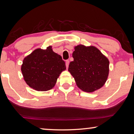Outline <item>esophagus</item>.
I'll use <instances>...</instances> for the list:
<instances>
[{
  "label": "esophagus",
  "mask_w": 134,
  "mask_h": 134,
  "mask_svg": "<svg viewBox=\"0 0 134 134\" xmlns=\"http://www.w3.org/2000/svg\"><path fill=\"white\" fill-rule=\"evenodd\" d=\"M69 61L68 60H66V68H68L69 66Z\"/></svg>",
  "instance_id": "1"
}]
</instances>
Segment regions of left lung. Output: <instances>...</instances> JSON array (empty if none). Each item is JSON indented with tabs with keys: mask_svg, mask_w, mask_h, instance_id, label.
<instances>
[{
	"mask_svg": "<svg viewBox=\"0 0 134 134\" xmlns=\"http://www.w3.org/2000/svg\"><path fill=\"white\" fill-rule=\"evenodd\" d=\"M74 49V61L69 63L68 71L74 78L77 86L87 92L102 88L109 74L108 58L93 46L79 44Z\"/></svg>",
	"mask_w": 134,
	"mask_h": 134,
	"instance_id": "1",
	"label": "left lung"
}]
</instances>
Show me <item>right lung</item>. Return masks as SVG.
I'll return each mask as SVG.
<instances>
[{"label": "right lung", "instance_id": "obj_1", "mask_svg": "<svg viewBox=\"0 0 134 134\" xmlns=\"http://www.w3.org/2000/svg\"><path fill=\"white\" fill-rule=\"evenodd\" d=\"M66 69L65 63L52 46L46 49L38 48L26 56L21 67L27 85L38 91H46L55 86L62 72Z\"/></svg>", "mask_w": 134, "mask_h": 134}]
</instances>
